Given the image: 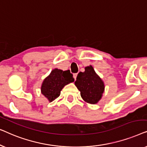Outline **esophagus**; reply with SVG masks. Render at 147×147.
<instances>
[{"instance_id":"obj_1","label":"esophagus","mask_w":147,"mask_h":147,"mask_svg":"<svg viewBox=\"0 0 147 147\" xmlns=\"http://www.w3.org/2000/svg\"><path fill=\"white\" fill-rule=\"evenodd\" d=\"M77 76H78V74H74V75H73V76H74V80H76V78H77Z\"/></svg>"}]
</instances>
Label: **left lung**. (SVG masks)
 Masks as SVG:
<instances>
[{
  "instance_id": "obj_1",
  "label": "left lung",
  "mask_w": 147,
  "mask_h": 147,
  "mask_svg": "<svg viewBox=\"0 0 147 147\" xmlns=\"http://www.w3.org/2000/svg\"><path fill=\"white\" fill-rule=\"evenodd\" d=\"M75 85L84 100L90 104L97 103L104 90L103 82L91 65L86 67L84 72L80 71L78 74Z\"/></svg>"
}]
</instances>
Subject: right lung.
<instances>
[{
  "label": "right lung",
  "mask_w": 147,
  "mask_h": 147,
  "mask_svg": "<svg viewBox=\"0 0 147 147\" xmlns=\"http://www.w3.org/2000/svg\"><path fill=\"white\" fill-rule=\"evenodd\" d=\"M74 81L73 74L70 73L69 70L62 71L55 69L44 80L41 86V93L49 102H52L60 95L64 86Z\"/></svg>",
  "instance_id": "obj_1"
}]
</instances>
